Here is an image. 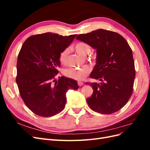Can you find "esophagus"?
Returning a JSON list of instances; mask_svg holds the SVG:
<instances>
[{
    "label": "esophagus",
    "instance_id": "esophagus-1",
    "mask_svg": "<svg viewBox=\"0 0 150 150\" xmlns=\"http://www.w3.org/2000/svg\"><path fill=\"white\" fill-rule=\"evenodd\" d=\"M78 84L79 86H83V85H84V83H83V82H81V81H78Z\"/></svg>",
    "mask_w": 150,
    "mask_h": 150
}]
</instances>
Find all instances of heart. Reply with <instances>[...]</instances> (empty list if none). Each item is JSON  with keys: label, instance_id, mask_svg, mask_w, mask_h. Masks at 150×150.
I'll return each instance as SVG.
<instances>
[{"label": "heart", "instance_id": "1", "mask_svg": "<svg viewBox=\"0 0 150 150\" xmlns=\"http://www.w3.org/2000/svg\"><path fill=\"white\" fill-rule=\"evenodd\" d=\"M74 49L77 53L83 56H86L91 50L89 45L84 42H79L76 44L74 46ZM69 52V50L68 48L64 49L60 52L59 59L62 64H66ZM91 71V67L88 65H85L78 68H67L64 71V74L67 78L78 81H82L89 75Z\"/></svg>", "mask_w": 150, "mask_h": 150}]
</instances>
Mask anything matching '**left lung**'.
<instances>
[{
  "mask_svg": "<svg viewBox=\"0 0 150 150\" xmlns=\"http://www.w3.org/2000/svg\"><path fill=\"white\" fill-rule=\"evenodd\" d=\"M76 39L96 49V64L90 78L101 83H86L94 90L92 96L86 99L88 106L104 115L119 111L133 91L134 62L128 43L118 33L101 29L79 34Z\"/></svg>",
  "mask_w": 150,
  "mask_h": 150,
  "instance_id": "obj_1",
  "label": "left lung"
}]
</instances>
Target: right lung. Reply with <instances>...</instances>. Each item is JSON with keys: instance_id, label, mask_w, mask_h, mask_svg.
Instances as JSON below:
<instances>
[{"instance_id": "add662e5", "label": "right lung", "mask_w": 150, "mask_h": 150, "mask_svg": "<svg viewBox=\"0 0 150 150\" xmlns=\"http://www.w3.org/2000/svg\"><path fill=\"white\" fill-rule=\"evenodd\" d=\"M76 35L46 33L30 36L22 45L17 58L16 83L22 100L34 114L42 117L58 114L65 108L67 91L79 88L72 79H55L61 65L59 54Z\"/></svg>"}]
</instances>
